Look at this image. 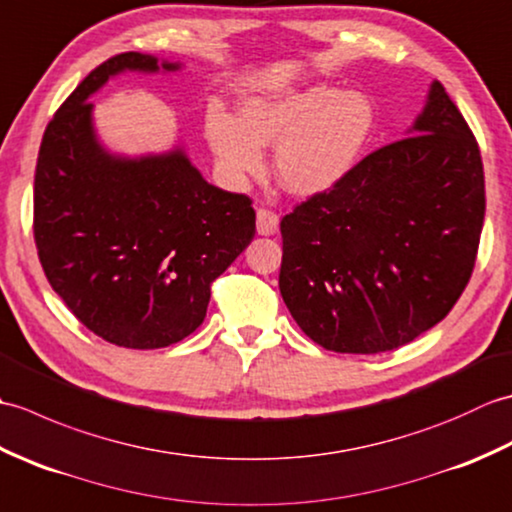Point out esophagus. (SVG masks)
Returning <instances> with one entry per match:
<instances>
[{
  "label": "esophagus",
  "instance_id": "34e87169",
  "mask_svg": "<svg viewBox=\"0 0 512 512\" xmlns=\"http://www.w3.org/2000/svg\"><path fill=\"white\" fill-rule=\"evenodd\" d=\"M279 228V215L270 209L257 211V233L259 235H275Z\"/></svg>",
  "mask_w": 512,
  "mask_h": 512
}]
</instances>
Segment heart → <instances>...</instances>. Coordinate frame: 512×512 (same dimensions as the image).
<instances>
[{"mask_svg":"<svg viewBox=\"0 0 512 512\" xmlns=\"http://www.w3.org/2000/svg\"><path fill=\"white\" fill-rule=\"evenodd\" d=\"M374 125L365 96L330 85L248 96L237 118L206 114V140L228 178L242 180L264 165L262 147L275 146L273 169L281 187L314 195L334 187L361 154Z\"/></svg>","mask_w":512,"mask_h":512,"instance_id":"obj_1","label":"heart"}]
</instances>
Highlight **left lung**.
I'll use <instances>...</instances> for the list:
<instances>
[{
    "mask_svg": "<svg viewBox=\"0 0 512 512\" xmlns=\"http://www.w3.org/2000/svg\"><path fill=\"white\" fill-rule=\"evenodd\" d=\"M409 134L281 220V297L325 350H396L447 317L471 279L484 167L442 83Z\"/></svg>",
    "mask_w": 512,
    "mask_h": 512,
    "instance_id": "8db88e82",
    "label": "left lung"
}]
</instances>
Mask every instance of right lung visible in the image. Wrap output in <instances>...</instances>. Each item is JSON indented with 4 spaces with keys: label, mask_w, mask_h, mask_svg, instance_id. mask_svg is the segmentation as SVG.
Segmentation results:
<instances>
[{
    "label": "right lung",
    "mask_w": 512,
    "mask_h": 512,
    "mask_svg": "<svg viewBox=\"0 0 512 512\" xmlns=\"http://www.w3.org/2000/svg\"><path fill=\"white\" fill-rule=\"evenodd\" d=\"M178 70L123 52L79 83L41 138L35 244L52 290L85 328L129 350L182 341L211 284L255 237L253 202L213 187L182 149L121 158L101 147L90 94L110 76Z\"/></svg>",
    "instance_id": "obj_1"
}]
</instances>
